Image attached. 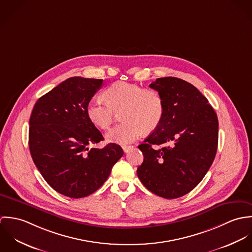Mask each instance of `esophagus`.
Listing matches in <instances>:
<instances>
[{"instance_id": "1", "label": "esophagus", "mask_w": 252, "mask_h": 252, "mask_svg": "<svg viewBox=\"0 0 252 252\" xmlns=\"http://www.w3.org/2000/svg\"><path fill=\"white\" fill-rule=\"evenodd\" d=\"M122 148H123V151L125 153H128L131 149H133V145H123Z\"/></svg>"}]
</instances>
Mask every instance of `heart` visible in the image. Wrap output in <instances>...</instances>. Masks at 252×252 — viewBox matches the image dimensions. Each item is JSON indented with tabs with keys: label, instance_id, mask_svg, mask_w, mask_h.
<instances>
[{
	"label": "heart",
	"instance_id": "b5f03b06",
	"mask_svg": "<svg viewBox=\"0 0 252 252\" xmlns=\"http://www.w3.org/2000/svg\"><path fill=\"white\" fill-rule=\"evenodd\" d=\"M107 103L100 98L92 99L86 114L96 127L108 130L116 113H121L123 124L110 130L106 136L108 143L126 144L137 140L143 133L153 132L161 124L165 105L161 94L151 88L128 82H115L104 92Z\"/></svg>",
	"mask_w": 252,
	"mask_h": 252
}]
</instances>
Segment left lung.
Masks as SVG:
<instances>
[{"instance_id": "obj_1", "label": "left lung", "mask_w": 252, "mask_h": 252, "mask_svg": "<svg viewBox=\"0 0 252 252\" xmlns=\"http://www.w3.org/2000/svg\"><path fill=\"white\" fill-rule=\"evenodd\" d=\"M165 105L161 124L140 144L144 162L137 174L144 186L165 199L193 190L216 157L218 119L208 99L191 83L160 77L149 85Z\"/></svg>"}]
</instances>
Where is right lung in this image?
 Here are the masks:
<instances>
[{"label": "right lung", "instance_id": "obj_1", "mask_svg": "<svg viewBox=\"0 0 252 252\" xmlns=\"http://www.w3.org/2000/svg\"><path fill=\"white\" fill-rule=\"evenodd\" d=\"M103 79L73 76L36 101L30 117L29 148L37 170L58 193L82 198L98 190L122 157L118 144L89 148L104 140L86 107Z\"/></svg>", "mask_w": 252, "mask_h": 252}]
</instances>
